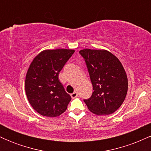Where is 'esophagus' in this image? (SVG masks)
Here are the masks:
<instances>
[{
  "mask_svg": "<svg viewBox=\"0 0 151 151\" xmlns=\"http://www.w3.org/2000/svg\"><path fill=\"white\" fill-rule=\"evenodd\" d=\"M71 96H72V98H73V99L77 97V96H78L77 93V92H73L72 93V94H71Z\"/></svg>",
  "mask_w": 151,
  "mask_h": 151,
  "instance_id": "esophagus-1",
  "label": "esophagus"
}]
</instances>
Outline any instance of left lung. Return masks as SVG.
Masks as SVG:
<instances>
[{
	"label": "left lung",
	"mask_w": 151,
	"mask_h": 151,
	"mask_svg": "<svg viewBox=\"0 0 151 151\" xmlns=\"http://www.w3.org/2000/svg\"><path fill=\"white\" fill-rule=\"evenodd\" d=\"M79 54L85 61L93 90L84 101L96 115L114 113L123 104L128 91L127 76L121 62L106 50L84 49Z\"/></svg>",
	"instance_id": "8db88e82"
}]
</instances>
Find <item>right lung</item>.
Returning <instances> with one entry per match:
<instances>
[{
	"label": "right lung",
	"instance_id": "right-lung-1",
	"mask_svg": "<svg viewBox=\"0 0 151 151\" xmlns=\"http://www.w3.org/2000/svg\"><path fill=\"white\" fill-rule=\"evenodd\" d=\"M73 50H44L31 62L25 77V93L37 113L56 117L65 111L72 99L58 77Z\"/></svg>",
	"mask_w": 151,
	"mask_h": 151
}]
</instances>
